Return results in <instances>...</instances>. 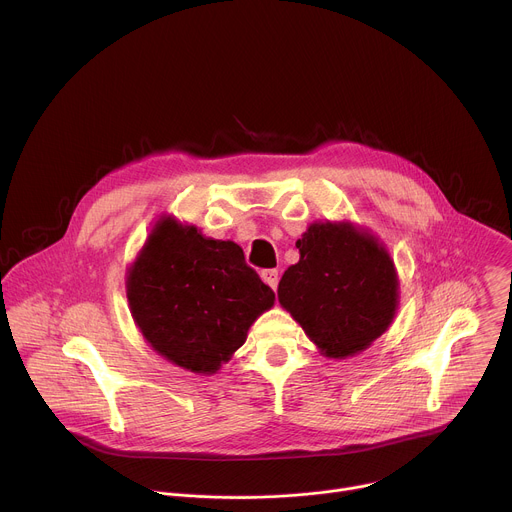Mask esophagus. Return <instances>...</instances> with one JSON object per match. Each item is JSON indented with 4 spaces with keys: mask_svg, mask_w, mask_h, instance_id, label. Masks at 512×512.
<instances>
[{
    "mask_svg": "<svg viewBox=\"0 0 512 512\" xmlns=\"http://www.w3.org/2000/svg\"><path fill=\"white\" fill-rule=\"evenodd\" d=\"M261 279H263L271 289H275L277 283H279V271H277V269H265V271H261Z\"/></svg>",
    "mask_w": 512,
    "mask_h": 512,
    "instance_id": "obj_1",
    "label": "esophagus"
}]
</instances>
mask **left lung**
I'll use <instances>...</instances> for the list:
<instances>
[{
  "label": "left lung",
  "instance_id": "8db88e82",
  "mask_svg": "<svg viewBox=\"0 0 512 512\" xmlns=\"http://www.w3.org/2000/svg\"><path fill=\"white\" fill-rule=\"evenodd\" d=\"M296 247L300 261L283 273L277 298L322 354L352 356L391 326L399 279L373 235L352 223H314Z\"/></svg>",
  "mask_w": 512,
  "mask_h": 512
}]
</instances>
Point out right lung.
Masks as SVG:
<instances>
[{
  "instance_id": "1",
  "label": "right lung",
  "mask_w": 512,
  "mask_h": 512,
  "mask_svg": "<svg viewBox=\"0 0 512 512\" xmlns=\"http://www.w3.org/2000/svg\"><path fill=\"white\" fill-rule=\"evenodd\" d=\"M131 316L148 344L178 367L212 375L247 340L275 294L233 241L162 216L127 271Z\"/></svg>"
}]
</instances>
